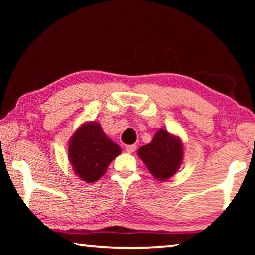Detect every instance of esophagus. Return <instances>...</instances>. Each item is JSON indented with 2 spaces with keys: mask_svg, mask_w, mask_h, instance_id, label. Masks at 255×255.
Listing matches in <instances>:
<instances>
[{
  "mask_svg": "<svg viewBox=\"0 0 255 255\" xmlns=\"http://www.w3.org/2000/svg\"><path fill=\"white\" fill-rule=\"evenodd\" d=\"M125 149H126V153L131 154L136 150V146L135 145H128V146H126V147H125Z\"/></svg>",
  "mask_w": 255,
  "mask_h": 255,
  "instance_id": "1",
  "label": "esophagus"
}]
</instances>
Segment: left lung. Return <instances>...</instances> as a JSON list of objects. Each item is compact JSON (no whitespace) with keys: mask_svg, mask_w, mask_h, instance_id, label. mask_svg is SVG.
Returning a JSON list of instances; mask_svg holds the SVG:
<instances>
[{"mask_svg":"<svg viewBox=\"0 0 255 255\" xmlns=\"http://www.w3.org/2000/svg\"><path fill=\"white\" fill-rule=\"evenodd\" d=\"M138 156L155 179L161 182L170 180L180 169L184 156V146L179 136L166 129H158L149 144L137 150Z\"/></svg>","mask_w":255,"mask_h":255,"instance_id":"8db88e82","label":"left lung"}]
</instances>
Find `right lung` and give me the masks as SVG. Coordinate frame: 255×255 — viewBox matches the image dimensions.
<instances>
[{"label": "right lung", "instance_id": "obj_1", "mask_svg": "<svg viewBox=\"0 0 255 255\" xmlns=\"http://www.w3.org/2000/svg\"><path fill=\"white\" fill-rule=\"evenodd\" d=\"M68 161L76 176L86 183L96 182L106 173L122 148L114 143L96 120L85 122L68 140Z\"/></svg>", "mask_w": 255, "mask_h": 255}]
</instances>
